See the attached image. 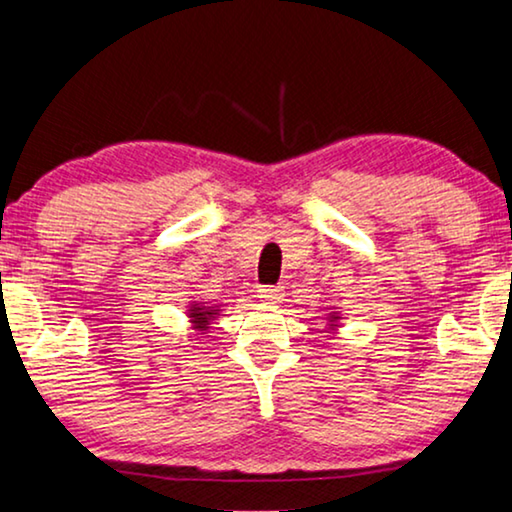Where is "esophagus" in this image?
<instances>
[{"label":"esophagus","instance_id":"obj_1","mask_svg":"<svg viewBox=\"0 0 512 512\" xmlns=\"http://www.w3.org/2000/svg\"><path fill=\"white\" fill-rule=\"evenodd\" d=\"M257 297L262 301H269V304H278V301L283 299V290H280V287H273V285H259Z\"/></svg>","mask_w":512,"mask_h":512}]
</instances>
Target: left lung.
<instances>
[{"instance_id":"obj_1","label":"left lung","mask_w":512,"mask_h":512,"mask_svg":"<svg viewBox=\"0 0 512 512\" xmlns=\"http://www.w3.org/2000/svg\"><path fill=\"white\" fill-rule=\"evenodd\" d=\"M331 320H338V318H336V315H331ZM331 327H334V325H331ZM331 327H329V329H331Z\"/></svg>"}]
</instances>
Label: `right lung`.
<instances>
[{"instance_id": "1", "label": "right lung", "mask_w": 512, "mask_h": 512, "mask_svg": "<svg viewBox=\"0 0 512 512\" xmlns=\"http://www.w3.org/2000/svg\"><path fill=\"white\" fill-rule=\"evenodd\" d=\"M213 315H218V308L199 306V304H192L190 306V318H192L194 329H197V331H206L208 329V322L213 320Z\"/></svg>"}]
</instances>
